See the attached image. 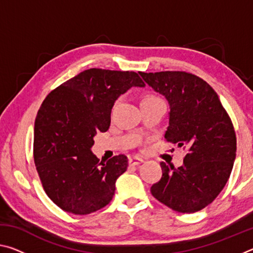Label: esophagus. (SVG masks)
I'll list each match as a JSON object with an SVG mask.
<instances>
[{
	"label": "esophagus",
	"mask_w": 253,
	"mask_h": 253,
	"mask_svg": "<svg viewBox=\"0 0 253 253\" xmlns=\"http://www.w3.org/2000/svg\"><path fill=\"white\" fill-rule=\"evenodd\" d=\"M144 161L142 160V158L139 157H130L129 160H128V163H129V165L131 166H136V165H139L140 163H143Z\"/></svg>",
	"instance_id": "obj_1"
}]
</instances>
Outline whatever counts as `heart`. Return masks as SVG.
Returning <instances> with one entry per match:
<instances>
[{"mask_svg": "<svg viewBox=\"0 0 253 253\" xmlns=\"http://www.w3.org/2000/svg\"><path fill=\"white\" fill-rule=\"evenodd\" d=\"M143 100H162V99L160 97H157L155 95H147Z\"/></svg>", "mask_w": 253, "mask_h": 253, "instance_id": "b5f03b06", "label": "heart"}]
</instances>
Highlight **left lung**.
I'll return each mask as SVG.
<instances>
[{"label": "left lung", "mask_w": 253, "mask_h": 253, "mask_svg": "<svg viewBox=\"0 0 253 253\" xmlns=\"http://www.w3.org/2000/svg\"><path fill=\"white\" fill-rule=\"evenodd\" d=\"M169 104L165 140L187 152L175 169L161 163L163 175L152 195L181 213H194L211 204L230 177L237 152L232 121L207 81L185 71L139 72Z\"/></svg>", "instance_id": "left-lung-1"}]
</instances>
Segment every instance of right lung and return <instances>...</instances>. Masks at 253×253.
I'll return each instance as SVG.
<instances>
[{"mask_svg":"<svg viewBox=\"0 0 253 253\" xmlns=\"http://www.w3.org/2000/svg\"><path fill=\"white\" fill-rule=\"evenodd\" d=\"M144 85L134 71L91 68L45 97L34 122V164L46 195L63 211L85 215L113 200L128 160L121 154L99 162L93 137L108 130L117 98Z\"/></svg>","mask_w":253,"mask_h":253,"instance_id":"1","label":"right lung"}]
</instances>
